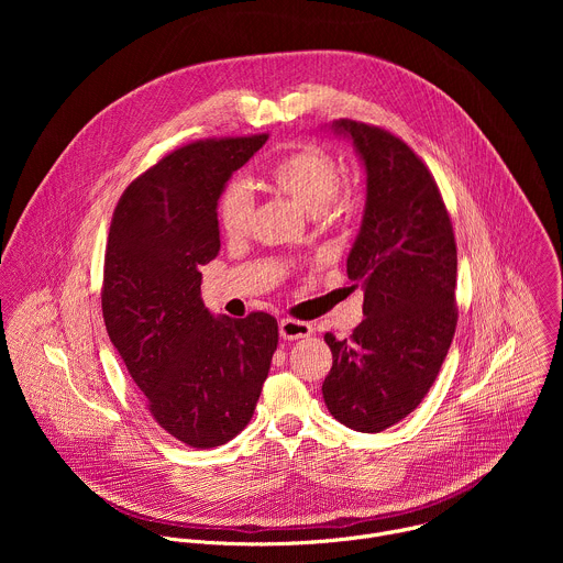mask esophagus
Listing matches in <instances>:
<instances>
[{
  "label": "esophagus",
  "mask_w": 563,
  "mask_h": 563,
  "mask_svg": "<svg viewBox=\"0 0 563 563\" xmlns=\"http://www.w3.org/2000/svg\"><path fill=\"white\" fill-rule=\"evenodd\" d=\"M311 334H313V328L309 323H305V320H296V318L280 320V336L285 341H298V339H305Z\"/></svg>",
  "instance_id": "1"
}]
</instances>
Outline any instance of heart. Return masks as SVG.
I'll use <instances>...</instances> for the list:
<instances>
[{"label": "heart", "mask_w": 563, "mask_h": 563, "mask_svg": "<svg viewBox=\"0 0 563 563\" xmlns=\"http://www.w3.org/2000/svg\"><path fill=\"white\" fill-rule=\"evenodd\" d=\"M265 180L298 207L320 220H341L361 205V187L339 178L336 159L320 146H298L267 167ZM252 196L243 185H229L216 205L218 227L227 238H240L250 229Z\"/></svg>", "instance_id": "heart-1"}]
</instances>
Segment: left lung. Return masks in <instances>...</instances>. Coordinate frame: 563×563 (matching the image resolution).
<instances>
[{"label": "left lung", "mask_w": 563, "mask_h": 563, "mask_svg": "<svg viewBox=\"0 0 563 563\" xmlns=\"http://www.w3.org/2000/svg\"><path fill=\"white\" fill-rule=\"evenodd\" d=\"M365 163L367 200L347 258L365 291L350 339L325 334L330 415L356 432H383L430 391L456 330V243L452 220L423 159L394 133L339 120Z\"/></svg>", "instance_id": "1"}]
</instances>
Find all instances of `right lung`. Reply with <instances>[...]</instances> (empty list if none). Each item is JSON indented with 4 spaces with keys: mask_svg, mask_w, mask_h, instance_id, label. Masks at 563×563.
Returning a JSON list of instances; mask_svg holds the SVG:
<instances>
[{
    "mask_svg": "<svg viewBox=\"0 0 563 563\" xmlns=\"http://www.w3.org/2000/svg\"><path fill=\"white\" fill-rule=\"evenodd\" d=\"M267 133L185 144L137 176L111 218L102 316L144 406L178 441L207 450L252 421L278 345L265 311L213 318L200 298L218 256V198Z\"/></svg>",
    "mask_w": 563,
    "mask_h": 563,
    "instance_id": "obj_1",
    "label": "right lung"
}]
</instances>
